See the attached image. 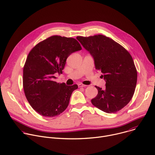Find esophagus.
Instances as JSON below:
<instances>
[{"mask_svg":"<svg viewBox=\"0 0 155 155\" xmlns=\"http://www.w3.org/2000/svg\"><path fill=\"white\" fill-rule=\"evenodd\" d=\"M78 87H86V85H84V84H83L79 83V84H78Z\"/></svg>","mask_w":155,"mask_h":155,"instance_id":"esophagus-1","label":"esophagus"}]
</instances>
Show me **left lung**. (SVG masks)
Wrapping results in <instances>:
<instances>
[{
	"label": "left lung",
	"instance_id": "1",
	"mask_svg": "<svg viewBox=\"0 0 155 155\" xmlns=\"http://www.w3.org/2000/svg\"><path fill=\"white\" fill-rule=\"evenodd\" d=\"M77 39L94 59L95 68L101 72L105 88L95 86L97 95L91 100L94 106L107 113H114L132 98L137 83V71L128 51L105 36H77Z\"/></svg>",
	"mask_w": 155,
	"mask_h": 155
}]
</instances>
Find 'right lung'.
<instances>
[{"instance_id":"add662e5","label":"right lung","mask_w":155,"mask_h":155,"mask_svg":"<svg viewBox=\"0 0 155 155\" xmlns=\"http://www.w3.org/2000/svg\"><path fill=\"white\" fill-rule=\"evenodd\" d=\"M74 38L52 36L35 45L30 51L23 71V87L31 107L40 115L52 117L68 107L77 84L67 86L55 80L68 57L81 50Z\"/></svg>"}]
</instances>
